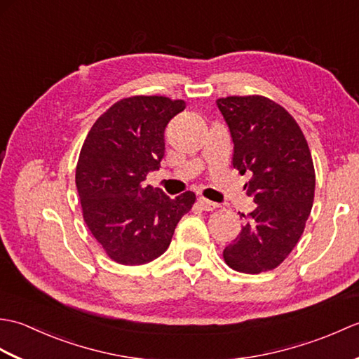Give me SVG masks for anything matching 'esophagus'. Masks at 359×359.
Masks as SVG:
<instances>
[{"label":"esophagus","mask_w":359,"mask_h":359,"mask_svg":"<svg viewBox=\"0 0 359 359\" xmlns=\"http://www.w3.org/2000/svg\"><path fill=\"white\" fill-rule=\"evenodd\" d=\"M199 205H201V208H202L203 211H212V210L219 208L217 203L211 202V201H208V199H205V197H199Z\"/></svg>","instance_id":"esophagus-1"}]
</instances>
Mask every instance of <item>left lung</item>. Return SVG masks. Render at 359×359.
Instances as JSON below:
<instances>
[{"mask_svg": "<svg viewBox=\"0 0 359 359\" xmlns=\"http://www.w3.org/2000/svg\"><path fill=\"white\" fill-rule=\"evenodd\" d=\"M216 103L234 143L233 166L251 175L245 188L256 203L224 259L241 273L269 271L284 262L306 228L315 197L313 160L299 125L270 98L233 95Z\"/></svg>", "mask_w": 359, "mask_h": 359, "instance_id": "8db88e82", "label": "left lung"}]
</instances>
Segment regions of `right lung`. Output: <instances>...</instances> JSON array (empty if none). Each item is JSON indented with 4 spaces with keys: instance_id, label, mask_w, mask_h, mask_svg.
<instances>
[{
    "instance_id": "add662e5",
    "label": "right lung",
    "mask_w": 359,
    "mask_h": 359,
    "mask_svg": "<svg viewBox=\"0 0 359 359\" xmlns=\"http://www.w3.org/2000/svg\"><path fill=\"white\" fill-rule=\"evenodd\" d=\"M184 100L135 95L114 103L83 143L75 185L83 219L112 261L142 265L162 256L196 194L177 197L144 187L165 156V128Z\"/></svg>"
}]
</instances>
